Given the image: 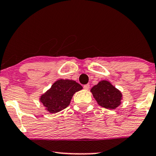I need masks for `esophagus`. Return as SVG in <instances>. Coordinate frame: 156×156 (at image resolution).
<instances>
[{
    "mask_svg": "<svg viewBox=\"0 0 156 156\" xmlns=\"http://www.w3.org/2000/svg\"><path fill=\"white\" fill-rule=\"evenodd\" d=\"M90 88V85L89 84H86V85H84L83 86V89L85 90H89Z\"/></svg>",
    "mask_w": 156,
    "mask_h": 156,
    "instance_id": "1",
    "label": "esophagus"
}]
</instances>
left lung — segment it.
I'll return each instance as SVG.
<instances>
[{"label": "left lung", "mask_w": 156, "mask_h": 156, "mask_svg": "<svg viewBox=\"0 0 156 156\" xmlns=\"http://www.w3.org/2000/svg\"><path fill=\"white\" fill-rule=\"evenodd\" d=\"M94 97L101 107L107 109H115L121 105L122 94L107 80L99 81L91 89Z\"/></svg>", "instance_id": "left-lung-1"}]
</instances>
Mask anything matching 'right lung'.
Here are the masks:
<instances>
[{"label":"right lung","mask_w":156,"mask_h":156,"mask_svg":"<svg viewBox=\"0 0 156 156\" xmlns=\"http://www.w3.org/2000/svg\"><path fill=\"white\" fill-rule=\"evenodd\" d=\"M83 89L79 83L72 80H58L50 89L41 95L40 101L51 113L61 111L70 105L75 93Z\"/></svg>","instance_id":"1"}]
</instances>
